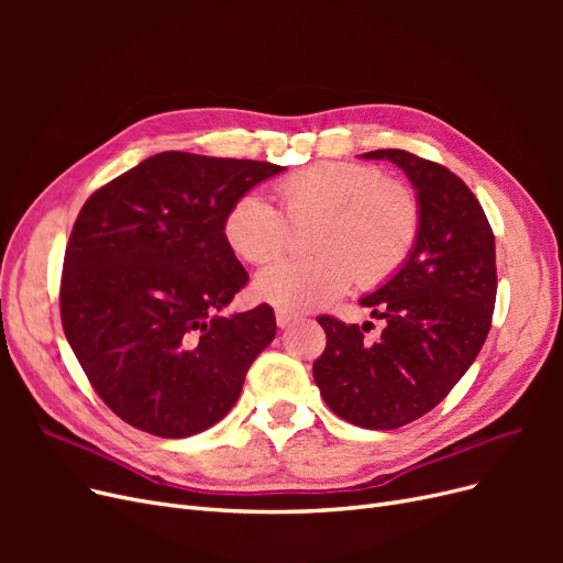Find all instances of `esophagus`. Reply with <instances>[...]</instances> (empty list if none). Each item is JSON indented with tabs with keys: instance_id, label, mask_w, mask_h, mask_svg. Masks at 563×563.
Masks as SVG:
<instances>
[{
	"instance_id": "34e87169",
	"label": "esophagus",
	"mask_w": 563,
	"mask_h": 563,
	"mask_svg": "<svg viewBox=\"0 0 563 563\" xmlns=\"http://www.w3.org/2000/svg\"><path fill=\"white\" fill-rule=\"evenodd\" d=\"M298 319H300L298 314H291V312L277 310V327H279V329H288V327H294V323H296Z\"/></svg>"
}]
</instances>
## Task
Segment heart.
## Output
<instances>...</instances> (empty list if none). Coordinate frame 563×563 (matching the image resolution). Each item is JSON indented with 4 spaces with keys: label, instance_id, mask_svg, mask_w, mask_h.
I'll return each instance as SVG.
<instances>
[{
    "label": "heart",
    "instance_id": "obj_1",
    "mask_svg": "<svg viewBox=\"0 0 563 563\" xmlns=\"http://www.w3.org/2000/svg\"><path fill=\"white\" fill-rule=\"evenodd\" d=\"M277 190L296 225L319 220L310 236L319 253L272 263L253 282L255 296L284 312L323 308L354 279L383 284L416 246L418 199L378 168L323 162L282 178ZM288 218L267 197L246 192L232 201L223 232L240 258L267 263L291 242Z\"/></svg>",
    "mask_w": 563,
    "mask_h": 563
}]
</instances>
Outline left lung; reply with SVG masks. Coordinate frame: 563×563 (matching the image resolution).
<instances>
[{"label": "left lung", "mask_w": 563, "mask_h": 563, "mask_svg": "<svg viewBox=\"0 0 563 563\" xmlns=\"http://www.w3.org/2000/svg\"><path fill=\"white\" fill-rule=\"evenodd\" d=\"M411 180L420 230L406 263L360 300L385 329L319 317L327 350L314 362L323 401L366 430H397L424 416L465 376L496 308V240L482 203L446 166L404 150H376Z\"/></svg>", "instance_id": "obj_1"}]
</instances>
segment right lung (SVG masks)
<instances>
[{
	"label": "right lung",
	"mask_w": 563,
	"mask_h": 563,
	"mask_svg": "<svg viewBox=\"0 0 563 563\" xmlns=\"http://www.w3.org/2000/svg\"><path fill=\"white\" fill-rule=\"evenodd\" d=\"M282 172L159 152L81 207L63 265V329L100 399L133 428L166 439L213 428L275 340L269 305L223 312L249 282L223 220Z\"/></svg>",
	"instance_id": "right-lung-1"
}]
</instances>
